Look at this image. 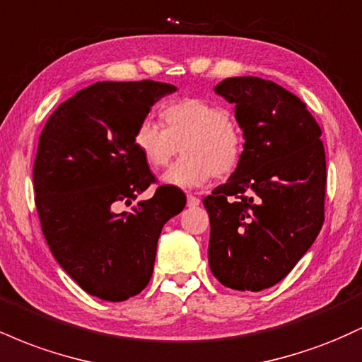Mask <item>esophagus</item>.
Segmentation results:
<instances>
[{"label":"esophagus","instance_id":"34e87169","mask_svg":"<svg viewBox=\"0 0 362 362\" xmlns=\"http://www.w3.org/2000/svg\"><path fill=\"white\" fill-rule=\"evenodd\" d=\"M199 204H201V199L195 197V195H192V194H187V206L195 207V206H199Z\"/></svg>","mask_w":362,"mask_h":362}]
</instances>
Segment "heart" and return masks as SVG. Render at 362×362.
Masks as SVG:
<instances>
[{
	"mask_svg": "<svg viewBox=\"0 0 362 362\" xmlns=\"http://www.w3.org/2000/svg\"><path fill=\"white\" fill-rule=\"evenodd\" d=\"M161 128L144 119L132 132V144L149 168L167 167L180 146L184 156L163 175L167 185L195 189L214 175L235 172L243 156V134L218 103L180 98L160 109Z\"/></svg>",
	"mask_w": 362,
	"mask_h": 362,
	"instance_id": "1",
	"label": "heart"
}]
</instances>
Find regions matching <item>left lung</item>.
<instances>
[{"mask_svg":"<svg viewBox=\"0 0 362 362\" xmlns=\"http://www.w3.org/2000/svg\"><path fill=\"white\" fill-rule=\"evenodd\" d=\"M214 91L235 103L243 156L226 184L204 197L209 267L226 288L262 291L284 279L308 252L325 213L322 129L277 83L226 78Z\"/></svg>","mask_w":362,"mask_h":362,"instance_id":"left-lung-1","label":"left lung"}]
</instances>
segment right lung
Instances as JSON below:
<instances>
[{"mask_svg":"<svg viewBox=\"0 0 362 362\" xmlns=\"http://www.w3.org/2000/svg\"><path fill=\"white\" fill-rule=\"evenodd\" d=\"M168 83L98 81L62 102L42 129L34 163L35 206L54 259L91 296L124 301L148 286L161 228L180 213L132 144ZM185 197V195H184Z\"/></svg>","mask_w":362,"mask_h":362,"instance_id":"right-lung-1","label":"right lung"}]
</instances>
